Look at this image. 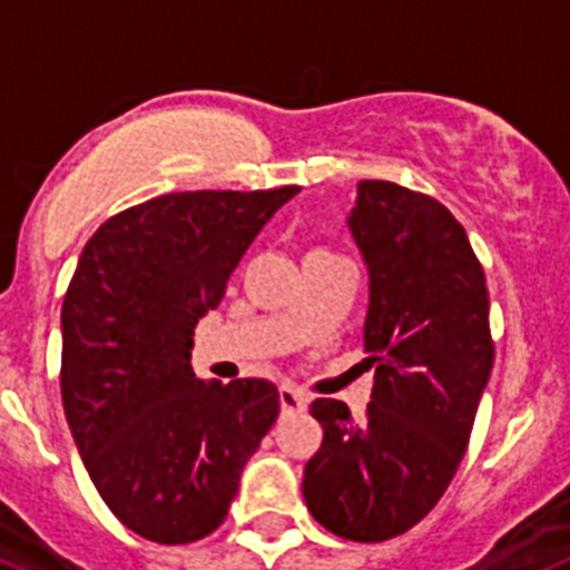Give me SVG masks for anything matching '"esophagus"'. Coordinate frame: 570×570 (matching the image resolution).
Segmentation results:
<instances>
[{"label": "esophagus", "instance_id": "1", "mask_svg": "<svg viewBox=\"0 0 570 570\" xmlns=\"http://www.w3.org/2000/svg\"><path fill=\"white\" fill-rule=\"evenodd\" d=\"M279 407H282V413H299V411H305V407H308V396H305L303 390L282 384V387H279Z\"/></svg>", "mask_w": 570, "mask_h": 570}]
</instances>
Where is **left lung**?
<instances>
[{
	"instance_id": "1",
	"label": "left lung",
	"mask_w": 570,
	"mask_h": 570,
	"mask_svg": "<svg viewBox=\"0 0 570 570\" xmlns=\"http://www.w3.org/2000/svg\"><path fill=\"white\" fill-rule=\"evenodd\" d=\"M346 224L370 271L364 350L375 384L361 425L337 399L312 404L323 445L305 463L303 495L341 539L384 542L449 489L495 346L483 267L440 200L361 180Z\"/></svg>"
}]
</instances>
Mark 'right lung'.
<instances>
[{
  "mask_svg": "<svg viewBox=\"0 0 570 570\" xmlns=\"http://www.w3.org/2000/svg\"><path fill=\"white\" fill-rule=\"evenodd\" d=\"M296 191L154 197L105 220L78 258L60 312L66 422L98 495L142 539L189 544L218 530L279 416L271 381L195 379L191 335Z\"/></svg>",
  "mask_w": 570,
  "mask_h": 570,
  "instance_id": "obj_1",
  "label": "right lung"
}]
</instances>
